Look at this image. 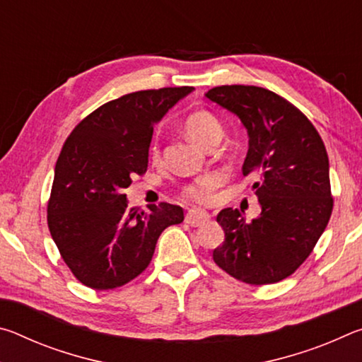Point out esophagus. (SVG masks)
<instances>
[{
  "label": "esophagus",
  "mask_w": 362,
  "mask_h": 362,
  "mask_svg": "<svg viewBox=\"0 0 362 362\" xmlns=\"http://www.w3.org/2000/svg\"><path fill=\"white\" fill-rule=\"evenodd\" d=\"M209 218H211V216L206 211L192 209V211L187 212L185 222L188 225H192V226H201V225H204L206 222H209Z\"/></svg>",
  "instance_id": "obj_1"
}]
</instances>
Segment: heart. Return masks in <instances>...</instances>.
I'll list each match as a JSON object with an SVG mask.
<instances>
[{"label": "heart", "instance_id": "1", "mask_svg": "<svg viewBox=\"0 0 362 362\" xmlns=\"http://www.w3.org/2000/svg\"><path fill=\"white\" fill-rule=\"evenodd\" d=\"M183 129L194 144L203 146V148H212L214 145H217L223 134L222 122L217 119V116L206 112V110H196V112L189 113L183 121ZM150 151L153 161H159L161 145H159L158 139L153 140ZM218 183L220 179L217 174H204L183 187L180 194L183 199L192 201V203H209Z\"/></svg>", "mask_w": 362, "mask_h": 362}]
</instances>
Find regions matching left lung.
I'll return each instance as SVG.
<instances>
[{
    "instance_id": "obj_1",
    "label": "left lung",
    "mask_w": 362,
    "mask_h": 362,
    "mask_svg": "<svg viewBox=\"0 0 362 362\" xmlns=\"http://www.w3.org/2000/svg\"><path fill=\"white\" fill-rule=\"evenodd\" d=\"M206 97L241 119L249 134L243 174L262 214L246 222L238 209L217 216L225 231L212 259L238 281L263 286L286 279L313 252L334 209L329 158L320 132L284 97L257 86H217Z\"/></svg>"
}]
</instances>
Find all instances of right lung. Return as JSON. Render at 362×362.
Instances as JSON below:
<instances>
[{
  "label": "right lung",
  "instance_id": "right-lung-1",
  "mask_svg": "<svg viewBox=\"0 0 362 362\" xmlns=\"http://www.w3.org/2000/svg\"><path fill=\"white\" fill-rule=\"evenodd\" d=\"M189 86L137 90L110 100L79 121L54 170L47 226L66 267L95 291L121 287L150 265L156 241L183 222L182 207L159 203L150 212L127 207L122 188L148 168L155 122Z\"/></svg>",
  "mask_w": 362,
  "mask_h": 362
}]
</instances>
